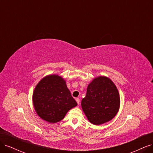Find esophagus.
Wrapping results in <instances>:
<instances>
[{
	"label": "esophagus",
	"mask_w": 153,
	"mask_h": 153,
	"mask_svg": "<svg viewBox=\"0 0 153 153\" xmlns=\"http://www.w3.org/2000/svg\"><path fill=\"white\" fill-rule=\"evenodd\" d=\"M76 101L77 102L78 105L80 104V100H79V98H76Z\"/></svg>",
	"instance_id": "obj_1"
}]
</instances>
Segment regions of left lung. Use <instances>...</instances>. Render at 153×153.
I'll list each match as a JSON object with an SVG mask.
<instances>
[{"mask_svg": "<svg viewBox=\"0 0 153 153\" xmlns=\"http://www.w3.org/2000/svg\"><path fill=\"white\" fill-rule=\"evenodd\" d=\"M120 96L117 88L107 76L94 78L87 86L81 106L88 121L101 125L111 121L119 112Z\"/></svg>", "mask_w": 153, "mask_h": 153, "instance_id": "obj_1", "label": "left lung"}]
</instances>
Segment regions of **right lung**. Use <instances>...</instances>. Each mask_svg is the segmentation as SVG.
Instances as JSON below:
<instances>
[{"mask_svg":"<svg viewBox=\"0 0 153 153\" xmlns=\"http://www.w3.org/2000/svg\"><path fill=\"white\" fill-rule=\"evenodd\" d=\"M32 103L38 116L49 123L61 121L69 110L77 106L66 80L56 74L45 76L38 83Z\"/></svg>","mask_w":153,"mask_h":153,"instance_id":"obj_1","label":"right lung"}]
</instances>
